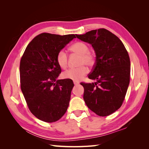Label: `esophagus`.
<instances>
[{
  "instance_id": "34e87169",
  "label": "esophagus",
  "mask_w": 149,
  "mask_h": 149,
  "mask_svg": "<svg viewBox=\"0 0 149 149\" xmlns=\"http://www.w3.org/2000/svg\"><path fill=\"white\" fill-rule=\"evenodd\" d=\"M73 83H74V85H77V84H79V82H78V81H74Z\"/></svg>"
}]
</instances>
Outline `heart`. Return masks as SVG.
I'll return each mask as SVG.
<instances>
[{
    "label": "heart",
    "instance_id": "obj_1",
    "mask_svg": "<svg viewBox=\"0 0 149 149\" xmlns=\"http://www.w3.org/2000/svg\"><path fill=\"white\" fill-rule=\"evenodd\" d=\"M70 49L73 53L80 55L78 65L76 68L70 69L63 73V78L72 79L75 81L81 79L88 73V68L84 65L89 67H93L96 63V55L94 52L89 51V47L87 43L83 42H77L72 45ZM58 65L62 69H66L68 66V55L64 49H61L56 55Z\"/></svg>",
    "mask_w": 149,
    "mask_h": 149
}]
</instances>
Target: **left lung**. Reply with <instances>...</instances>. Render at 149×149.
<instances>
[{
    "mask_svg": "<svg viewBox=\"0 0 149 149\" xmlns=\"http://www.w3.org/2000/svg\"><path fill=\"white\" fill-rule=\"evenodd\" d=\"M91 44L96 63L88 78L96 81L81 83L83 99L89 109L100 116H107L120 107L130 81V62L127 49L116 35L105 29L76 35Z\"/></svg>",
    "mask_w": 149,
    "mask_h": 149,
    "instance_id": "obj_1",
    "label": "left lung"
}]
</instances>
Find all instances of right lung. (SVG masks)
Instances as JSON below:
<instances>
[{"instance_id":"obj_1","label":"right lung","mask_w":149,"mask_h":149,"mask_svg":"<svg viewBox=\"0 0 149 149\" xmlns=\"http://www.w3.org/2000/svg\"><path fill=\"white\" fill-rule=\"evenodd\" d=\"M74 38V34L43 33L26 47L20 63V87L29 109L46 123L61 118L69 106L73 81L56 78L61 68L56 55Z\"/></svg>"}]
</instances>
